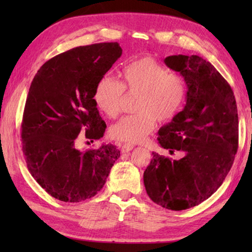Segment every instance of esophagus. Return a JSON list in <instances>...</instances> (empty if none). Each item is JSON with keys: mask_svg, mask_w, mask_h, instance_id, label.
Instances as JSON below:
<instances>
[{"mask_svg": "<svg viewBox=\"0 0 252 252\" xmlns=\"http://www.w3.org/2000/svg\"><path fill=\"white\" fill-rule=\"evenodd\" d=\"M134 148V146L133 144H130V143H126V144H123L122 146V149H121V151L125 153V152H129V151H131L132 149Z\"/></svg>", "mask_w": 252, "mask_h": 252, "instance_id": "esophagus-1", "label": "esophagus"}]
</instances>
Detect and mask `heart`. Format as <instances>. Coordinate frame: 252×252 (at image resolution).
Listing matches in <instances>:
<instances>
[{"label":"heart","instance_id":"1","mask_svg":"<svg viewBox=\"0 0 252 252\" xmlns=\"http://www.w3.org/2000/svg\"><path fill=\"white\" fill-rule=\"evenodd\" d=\"M121 81L104 75L97 82L94 101L103 114L114 118L120 112L125 91L138 94L136 113L121 118L111 126L110 135L118 141L139 143L155 130L156 119L168 122L177 116L186 100L187 85L181 75L168 73L152 58H143L123 67Z\"/></svg>","mask_w":252,"mask_h":252}]
</instances>
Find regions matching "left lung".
Instances as JSON below:
<instances>
[{
    "label": "left lung",
    "mask_w": 252,
    "mask_h": 252,
    "mask_svg": "<svg viewBox=\"0 0 252 252\" xmlns=\"http://www.w3.org/2000/svg\"><path fill=\"white\" fill-rule=\"evenodd\" d=\"M164 63L180 72L188 87L186 105L158 132V142L180 160L152 152L143 173L153 202L180 211L216 192L232 167L238 150V110L233 91L210 62L198 55H170Z\"/></svg>",
    "instance_id": "left-lung-1"
}]
</instances>
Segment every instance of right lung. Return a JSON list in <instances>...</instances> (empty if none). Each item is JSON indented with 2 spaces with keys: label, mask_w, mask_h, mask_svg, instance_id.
I'll return each mask as SVG.
<instances>
[{
  "label": "right lung",
  "mask_w": 252,
  "mask_h": 252,
  "mask_svg": "<svg viewBox=\"0 0 252 252\" xmlns=\"http://www.w3.org/2000/svg\"><path fill=\"white\" fill-rule=\"evenodd\" d=\"M121 54L118 42L78 46L46 61L32 81L22 120V150L32 177L60 201L94 197L120 157L113 144L87 151L76 144L81 134L88 142L104 134L94 90Z\"/></svg>",
  "instance_id": "obj_1"
}]
</instances>
